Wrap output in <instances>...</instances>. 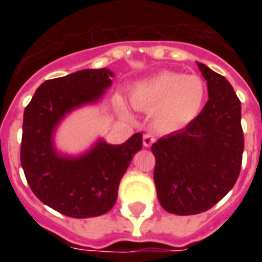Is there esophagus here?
<instances>
[{
    "label": "esophagus",
    "mask_w": 262,
    "mask_h": 262,
    "mask_svg": "<svg viewBox=\"0 0 262 262\" xmlns=\"http://www.w3.org/2000/svg\"><path fill=\"white\" fill-rule=\"evenodd\" d=\"M156 141V137L152 133H145L143 137V144H144V147H151L152 144L155 143Z\"/></svg>",
    "instance_id": "esophagus-1"
}]
</instances>
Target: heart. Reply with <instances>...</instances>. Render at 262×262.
Listing matches in <instances>:
<instances>
[{
	"instance_id": "b5f03b06",
	"label": "heart",
	"mask_w": 262,
	"mask_h": 262,
	"mask_svg": "<svg viewBox=\"0 0 262 262\" xmlns=\"http://www.w3.org/2000/svg\"><path fill=\"white\" fill-rule=\"evenodd\" d=\"M205 84L199 76L162 72L139 83L132 103L143 111L155 110V121L164 130L185 126L199 115L205 100Z\"/></svg>"
}]
</instances>
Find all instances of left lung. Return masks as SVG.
Wrapping results in <instances>:
<instances>
[{
    "instance_id": "left-lung-1",
    "label": "left lung",
    "mask_w": 262,
    "mask_h": 262,
    "mask_svg": "<svg viewBox=\"0 0 262 262\" xmlns=\"http://www.w3.org/2000/svg\"><path fill=\"white\" fill-rule=\"evenodd\" d=\"M208 99L197 117L151 147L160 205L174 215H197L235 185L244 154L241 102L228 80L197 62Z\"/></svg>"
}]
</instances>
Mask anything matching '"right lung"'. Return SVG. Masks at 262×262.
Instances as JSON below:
<instances>
[{"mask_svg": "<svg viewBox=\"0 0 262 262\" xmlns=\"http://www.w3.org/2000/svg\"><path fill=\"white\" fill-rule=\"evenodd\" d=\"M106 68L84 69L47 80L24 110L20 162L31 190L43 204L69 217L104 215L114 207L118 186L133 156L143 148L136 133L119 145L96 141L80 156H63L54 147L58 123L75 108L96 103L111 85Z\"/></svg>", "mask_w": 262, "mask_h": 262, "instance_id": "1", "label": "right lung"}]
</instances>
